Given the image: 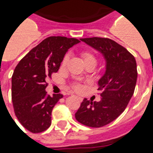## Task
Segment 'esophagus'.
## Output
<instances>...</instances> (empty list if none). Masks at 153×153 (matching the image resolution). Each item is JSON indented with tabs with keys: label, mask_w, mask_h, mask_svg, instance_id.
Returning a JSON list of instances; mask_svg holds the SVG:
<instances>
[{
	"label": "esophagus",
	"mask_w": 153,
	"mask_h": 153,
	"mask_svg": "<svg viewBox=\"0 0 153 153\" xmlns=\"http://www.w3.org/2000/svg\"><path fill=\"white\" fill-rule=\"evenodd\" d=\"M77 99H78V100H82V98L81 97H78V96H77Z\"/></svg>",
	"instance_id": "1"
}]
</instances>
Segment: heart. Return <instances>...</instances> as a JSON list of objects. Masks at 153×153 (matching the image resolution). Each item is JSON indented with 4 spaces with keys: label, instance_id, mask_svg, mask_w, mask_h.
I'll list each match as a JSON object with an SVG mask.
<instances>
[{
    "label": "heart",
    "instance_id": "1",
    "mask_svg": "<svg viewBox=\"0 0 153 153\" xmlns=\"http://www.w3.org/2000/svg\"><path fill=\"white\" fill-rule=\"evenodd\" d=\"M80 56H81L82 60L83 62L84 65H87V64H93V65H95V66L96 65L97 58H96L95 54L93 53H91V51H82L81 53H80ZM68 55L64 56L63 59H62V66H66V64L67 63V62H68ZM71 87L72 89L74 90V91L77 92H80L82 91V85L80 84V83H74V84H72Z\"/></svg>",
    "mask_w": 153,
    "mask_h": 153
}]
</instances>
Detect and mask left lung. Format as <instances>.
I'll return each instance as SVG.
<instances>
[{
	"instance_id": "obj_1",
	"label": "left lung",
	"mask_w": 153,
	"mask_h": 153,
	"mask_svg": "<svg viewBox=\"0 0 153 153\" xmlns=\"http://www.w3.org/2000/svg\"><path fill=\"white\" fill-rule=\"evenodd\" d=\"M80 40L102 53L106 71L98 82L101 100L84 99L75 118L83 125L100 128L115 120L132 97L137 79L136 62L127 49L111 39L95 37Z\"/></svg>"
}]
</instances>
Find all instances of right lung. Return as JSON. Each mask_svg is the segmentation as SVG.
Returning a JSON list of instances; mask_svg holds the SVG:
<instances>
[{
    "label": "right lung",
    "instance_id": "obj_1",
    "mask_svg": "<svg viewBox=\"0 0 153 153\" xmlns=\"http://www.w3.org/2000/svg\"><path fill=\"white\" fill-rule=\"evenodd\" d=\"M79 42L76 38L49 37L16 66L12 76V101L15 115L28 131L39 133L51 126L52 110L63 95H47L46 82L58 71L69 49Z\"/></svg>",
    "mask_w": 153,
    "mask_h": 153
}]
</instances>
